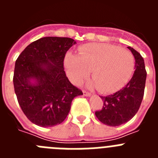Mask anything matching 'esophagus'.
<instances>
[{
    "label": "esophagus",
    "instance_id": "esophagus-1",
    "mask_svg": "<svg viewBox=\"0 0 158 158\" xmlns=\"http://www.w3.org/2000/svg\"><path fill=\"white\" fill-rule=\"evenodd\" d=\"M83 95L85 96H91V93H88V92H86V91H83Z\"/></svg>",
    "mask_w": 158,
    "mask_h": 158
}]
</instances>
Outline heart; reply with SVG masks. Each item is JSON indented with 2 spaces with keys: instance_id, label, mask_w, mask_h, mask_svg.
Segmentation results:
<instances>
[{
  "instance_id": "obj_1",
  "label": "heart",
  "mask_w": 158,
  "mask_h": 158,
  "mask_svg": "<svg viewBox=\"0 0 158 158\" xmlns=\"http://www.w3.org/2000/svg\"><path fill=\"white\" fill-rule=\"evenodd\" d=\"M66 74L73 84L88 77L90 86L102 93H111L123 87L133 74L135 58L130 51L107 43H90L79 49L78 55L67 53L64 58Z\"/></svg>"
}]
</instances>
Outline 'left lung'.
<instances>
[{
  "instance_id": "obj_1",
  "label": "left lung",
  "mask_w": 158,
  "mask_h": 158,
  "mask_svg": "<svg viewBox=\"0 0 158 158\" xmlns=\"http://www.w3.org/2000/svg\"><path fill=\"white\" fill-rule=\"evenodd\" d=\"M135 59V72L125 87L114 94L102 96L104 106L95 112L99 120L105 125L117 127L131 120L135 115L144 96L146 71L144 59L138 51L127 47Z\"/></svg>"
}]
</instances>
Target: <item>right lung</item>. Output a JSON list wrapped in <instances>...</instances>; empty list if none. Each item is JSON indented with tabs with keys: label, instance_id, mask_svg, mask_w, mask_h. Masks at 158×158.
<instances>
[{
	"label": "right lung",
	"instance_id": "1",
	"mask_svg": "<svg viewBox=\"0 0 158 158\" xmlns=\"http://www.w3.org/2000/svg\"><path fill=\"white\" fill-rule=\"evenodd\" d=\"M70 38L43 37L29 44L15 64L13 85L29 120L42 127L62 123L74 97L83 95L64 71L65 53L76 44Z\"/></svg>",
	"mask_w": 158,
	"mask_h": 158
}]
</instances>
